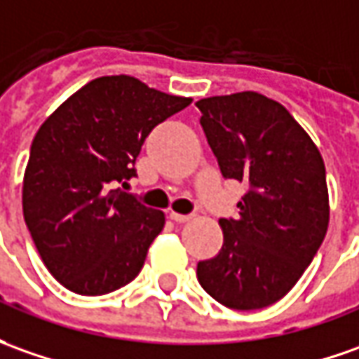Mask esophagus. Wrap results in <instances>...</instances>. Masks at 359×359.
<instances>
[{"label": "esophagus", "mask_w": 359, "mask_h": 359, "mask_svg": "<svg viewBox=\"0 0 359 359\" xmlns=\"http://www.w3.org/2000/svg\"><path fill=\"white\" fill-rule=\"evenodd\" d=\"M169 218L172 222H177V224H184V222H189L192 216H187V214H177V212H170Z\"/></svg>", "instance_id": "esophagus-1"}]
</instances>
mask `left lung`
<instances>
[{"instance_id": "obj_1", "label": "left lung", "mask_w": 359, "mask_h": 359, "mask_svg": "<svg viewBox=\"0 0 359 359\" xmlns=\"http://www.w3.org/2000/svg\"><path fill=\"white\" fill-rule=\"evenodd\" d=\"M224 179L245 182L238 218H220L224 245L196 277L212 299L257 311L301 279L328 228L326 169L306 131L279 102L257 92L196 102Z\"/></svg>"}]
</instances>
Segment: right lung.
<instances>
[{"instance_id":"obj_1","label":"right lung","mask_w":359,"mask_h":359,"mask_svg":"<svg viewBox=\"0 0 359 359\" xmlns=\"http://www.w3.org/2000/svg\"><path fill=\"white\" fill-rule=\"evenodd\" d=\"M190 102L133 76H102L39 128L23 216L46 269L68 291L108 294L139 275L165 214L121 187L137 177L135 159L153 128Z\"/></svg>"}]
</instances>
